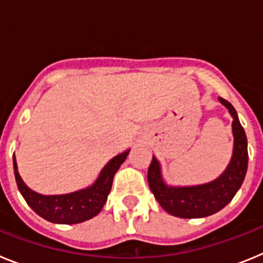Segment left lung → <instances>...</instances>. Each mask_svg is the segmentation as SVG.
I'll list each match as a JSON object with an SVG mask.
<instances>
[{
	"instance_id": "8db88e82",
	"label": "left lung",
	"mask_w": 263,
	"mask_h": 263,
	"mask_svg": "<svg viewBox=\"0 0 263 263\" xmlns=\"http://www.w3.org/2000/svg\"><path fill=\"white\" fill-rule=\"evenodd\" d=\"M222 105L233 116L234 147L231 163L220 178L206 184L194 187H168L160 175V167L155 157L148 166V187L160 206L170 215L182 218L206 217L222 210L237 194L242 184L248 170V139L241 126L237 111L229 101L218 97Z\"/></svg>"
}]
</instances>
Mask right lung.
Instances as JSON below:
<instances>
[{
	"label": "right lung",
	"instance_id": "obj_1",
	"mask_svg": "<svg viewBox=\"0 0 263 263\" xmlns=\"http://www.w3.org/2000/svg\"><path fill=\"white\" fill-rule=\"evenodd\" d=\"M130 150L117 155L103 168L93 185L67 195H41L30 190L18 174L17 162L13 157L14 175L18 190L36 215L55 224H79L99 215L106 203L115 174L124 163Z\"/></svg>",
	"mask_w": 263,
	"mask_h": 263
}]
</instances>
